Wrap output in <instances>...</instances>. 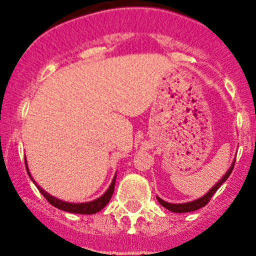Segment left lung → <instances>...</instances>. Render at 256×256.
<instances>
[{"label": "left lung", "instance_id": "left-lung-1", "mask_svg": "<svg viewBox=\"0 0 256 256\" xmlns=\"http://www.w3.org/2000/svg\"><path fill=\"white\" fill-rule=\"evenodd\" d=\"M234 162L232 164V166L230 168V170L226 173V176L223 178H222L220 180H219L218 183H216V186L212 187V190H210L209 192H208L206 195L202 196L201 198H198V200L195 201H190V202H186V204H170V202H166V201L162 200L160 198H158V201L160 202V205H162L164 208H166L168 210H170V212H195V210L200 209V208L205 206V205L208 204L210 201V198L214 196V194H216V191H218L219 187L223 184V183L226 182V180H228V177L230 176V173H232V170H234Z\"/></svg>", "mask_w": 256, "mask_h": 256}]
</instances>
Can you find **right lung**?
I'll list each match as a JSON object with an SVG mask.
<instances>
[{"instance_id": "1", "label": "right lung", "mask_w": 256, "mask_h": 256, "mask_svg": "<svg viewBox=\"0 0 256 256\" xmlns=\"http://www.w3.org/2000/svg\"><path fill=\"white\" fill-rule=\"evenodd\" d=\"M26 172H28V174L30 176V173H29L28 170V166H26ZM32 180H33V178H32ZM115 180H116V177H114V180H112V184H110V187L108 188V191H106L101 198H96V200L91 201V202H83V204H72V202L61 201L58 200V198H54V196L48 195L46 191H44V190L40 188V186H37V184H36V186L38 187L40 194L44 196V198L48 201L50 204L54 205V206L58 208V209L64 210V212H76V214H94V212H100L101 209H104V208L106 206V204L110 201V198H112V194H114ZM33 182H34V180H33Z\"/></svg>"}]
</instances>
